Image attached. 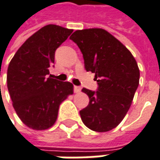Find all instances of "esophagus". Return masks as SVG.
Returning a JSON list of instances; mask_svg holds the SVG:
<instances>
[{
	"instance_id": "34e87169",
	"label": "esophagus",
	"mask_w": 160,
	"mask_h": 160,
	"mask_svg": "<svg viewBox=\"0 0 160 160\" xmlns=\"http://www.w3.org/2000/svg\"><path fill=\"white\" fill-rule=\"evenodd\" d=\"M80 90H81V88H80V87H77V86L74 87V92H75V93H79V92H80Z\"/></svg>"
}]
</instances>
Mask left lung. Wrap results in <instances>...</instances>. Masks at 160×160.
Instances as JSON below:
<instances>
[{"instance_id": "8db88e82", "label": "left lung", "mask_w": 160, "mask_h": 160, "mask_svg": "<svg viewBox=\"0 0 160 160\" xmlns=\"http://www.w3.org/2000/svg\"><path fill=\"white\" fill-rule=\"evenodd\" d=\"M83 54L85 68L95 73L98 91L86 88L89 104L80 112L84 125L103 132L118 127L129 110L139 83L137 61L122 43L102 28L76 30L70 36Z\"/></svg>"}]
</instances>
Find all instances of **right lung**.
I'll return each instance as SVG.
<instances>
[{"label":"right lung","mask_w":160,"mask_h":160,"mask_svg":"<svg viewBox=\"0 0 160 160\" xmlns=\"http://www.w3.org/2000/svg\"><path fill=\"white\" fill-rule=\"evenodd\" d=\"M72 32L53 24L41 28L21 46L8 65L7 84L13 107L33 130L53 127L60 105L73 93L72 83L48 76L55 50Z\"/></svg>","instance_id":"right-lung-1"}]
</instances>
